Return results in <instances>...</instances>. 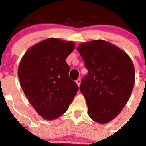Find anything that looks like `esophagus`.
Here are the masks:
<instances>
[{
    "mask_svg": "<svg viewBox=\"0 0 146 146\" xmlns=\"http://www.w3.org/2000/svg\"><path fill=\"white\" fill-rule=\"evenodd\" d=\"M76 84H77V85H78V86H80V84H81V80H80L79 78H78V79L76 80Z\"/></svg>",
    "mask_w": 146,
    "mask_h": 146,
    "instance_id": "obj_1",
    "label": "esophagus"
}]
</instances>
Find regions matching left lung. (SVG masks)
<instances>
[{
	"instance_id": "left-lung-1",
	"label": "left lung",
	"mask_w": 146,
	"mask_h": 146,
	"mask_svg": "<svg viewBox=\"0 0 146 146\" xmlns=\"http://www.w3.org/2000/svg\"><path fill=\"white\" fill-rule=\"evenodd\" d=\"M77 50L89 71L80 86L88 114L94 121L106 124L120 113L130 98L133 62L126 52L103 40L80 44Z\"/></svg>"
}]
</instances>
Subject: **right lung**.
Segmentation results:
<instances>
[{
  "instance_id": "obj_1",
  "label": "right lung",
  "mask_w": 146,
  "mask_h": 146,
  "mask_svg": "<svg viewBox=\"0 0 146 146\" xmlns=\"http://www.w3.org/2000/svg\"><path fill=\"white\" fill-rule=\"evenodd\" d=\"M74 48L73 41L47 38L29 48L19 62L21 87L44 119L54 120L65 113L78 92L65 62Z\"/></svg>"
}]
</instances>
